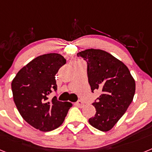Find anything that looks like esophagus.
Masks as SVG:
<instances>
[{
	"label": "esophagus",
	"instance_id": "obj_1",
	"mask_svg": "<svg viewBox=\"0 0 152 152\" xmlns=\"http://www.w3.org/2000/svg\"><path fill=\"white\" fill-rule=\"evenodd\" d=\"M76 104H77V106H78L79 107H84V102L82 101V100H79L77 102V103H76Z\"/></svg>",
	"mask_w": 152,
	"mask_h": 152
}]
</instances>
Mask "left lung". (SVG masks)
I'll list each match as a JSON object with an SVG mask.
<instances>
[{"mask_svg": "<svg viewBox=\"0 0 152 152\" xmlns=\"http://www.w3.org/2000/svg\"><path fill=\"white\" fill-rule=\"evenodd\" d=\"M87 63V73L91 91L99 90L101 95L92 103L96 114L89 123L103 132L110 130L133 100L135 83L129 70L122 61L100 49L78 52Z\"/></svg>", "mask_w": 152, "mask_h": 152, "instance_id": "obj_1", "label": "left lung"}]
</instances>
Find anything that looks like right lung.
<instances>
[{
    "label": "right lung",
    "mask_w": 152,
    "mask_h": 152,
    "mask_svg": "<svg viewBox=\"0 0 152 152\" xmlns=\"http://www.w3.org/2000/svg\"><path fill=\"white\" fill-rule=\"evenodd\" d=\"M66 63L62 56L49 53L40 56L21 68L12 81L13 100L26 123L42 132L58 128L64 122L69 102H61L51 93L57 91L56 75Z\"/></svg>",
    "instance_id": "obj_1"
}]
</instances>
